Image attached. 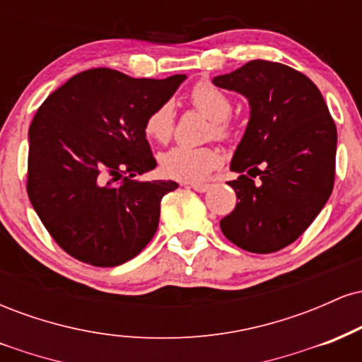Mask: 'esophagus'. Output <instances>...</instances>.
I'll use <instances>...</instances> for the list:
<instances>
[{
  "mask_svg": "<svg viewBox=\"0 0 362 362\" xmlns=\"http://www.w3.org/2000/svg\"><path fill=\"white\" fill-rule=\"evenodd\" d=\"M190 189H194L195 192H206V190H209V184H189Z\"/></svg>",
  "mask_w": 362,
  "mask_h": 362,
  "instance_id": "obj_1",
  "label": "esophagus"
}]
</instances>
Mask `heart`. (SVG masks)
I'll return each mask as SVG.
<instances>
[{
  "label": "heart",
  "instance_id": "heart-1",
  "mask_svg": "<svg viewBox=\"0 0 362 362\" xmlns=\"http://www.w3.org/2000/svg\"><path fill=\"white\" fill-rule=\"evenodd\" d=\"M190 103L207 119H211V134L218 139H228L231 136V126L228 115L231 114V100L224 91L211 83H197L189 95ZM175 117L170 103L156 107L146 117L144 132L148 138L167 143L173 134ZM219 153L213 148L173 146L160 155V168L165 175L175 180L195 182L204 178L211 170L218 167Z\"/></svg>",
  "mask_w": 362,
  "mask_h": 362
}]
</instances>
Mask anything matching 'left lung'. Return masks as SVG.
Wrapping results in <instances>:
<instances>
[{
	"label": "left lung",
	"instance_id": "1",
	"mask_svg": "<svg viewBox=\"0 0 362 362\" xmlns=\"http://www.w3.org/2000/svg\"><path fill=\"white\" fill-rule=\"evenodd\" d=\"M213 83L250 103L230 167L240 177L228 182L238 201L219 226L243 250L277 252L305 233L330 197L337 127L317 85L281 62L250 61Z\"/></svg>",
	"mask_w": 362,
	"mask_h": 362
}]
</instances>
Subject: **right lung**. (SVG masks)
I'll use <instances>...</instances> for the list:
<instances>
[{
    "label": "right lung",
    "instance_id": "add662e5",
    "mask_svg": "<svg viewBox=\"0 0 362 362\" xmlns=\"http://www.w3.org/2000/svg\"><path fill=\"white\" fill-rule=\"evenodd\" d=\"M184 80L95 68L74 74L39 107L28 129V199L74 259L115 267L155 236L161 199L178 184L134 180L156 167L144 122Z\"/></svg>",
    "mask_w": 362,
    "mask_h": 362
}]
</instances>
